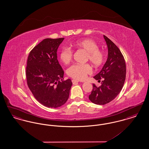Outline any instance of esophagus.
I'll return each mask as SVG.
<instances>
[{"label":"esophagus","instance_id":"obj_1","mask_svg":"<svg viewBox=\"0 0 149 149\" xmlns=\"http://www.w3.org/2000/svg\"><path fill=\"white\" fill-rule=\"evenodd\" d=\"M79 82V81L77 80H75V79H72V83L73 84H77Z\"/></svg>","mask_w":149,"mask_h":149}]
</instances>
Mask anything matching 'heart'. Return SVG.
<instances>
[{
    "label": "heart",
    "instance_id": "b5f03b06",
    "mask_svg": "<svg viewBox=\"0 0 149 149\" xmlns=\"http://www.w3.org/2000/svg\"><path fill=\"white\" fill-rule=\"evenodd\" d=\"M71 45L75 49L86 52V60L89 61L94 67L99 68L104 63L106 59L104 52L99 49L98 44L92 39L85 38L78 40L72 43ZM72 56L73 52L68 47H63L60 51V60L65 65L70 63ZM92 71V68L89 64H75L68 68L67 74L72 78L84 80Z\"/></svg>",
    "mask_w": 149,
    "mask_h": 149
}]
</instances>
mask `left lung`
<instances>
[{
	"instance_id": "8db88e82",
	"label": "left lung",
	"mask_w": 149,
	"mask_h": 149,
	"mask_svg": "<svg viewBox=\"0 0 149 149\" xmlns=\"http://www.w3.org/2000/svg\"><path fill=\"white\" fill-rule=\"evenodd\" d=\"M108 47V58L102 69L94 78L100 81L97 87L93 84L89 99L94 104L104 105L113 100L124 85L126 67L124 57L118 47L106 36H103Z\"/></svg>"
}]
</instances>
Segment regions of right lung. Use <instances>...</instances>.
<instances>
[{
  "label": "right lung",
  "instance_id": "1",
  "mask_svg": "<svg viewBox=\"0 0 149 149\" xmlns=\"http://www.w3.org/2000/svg\"><path fill=\"white\" fill-rule=\"evenodd\" d=\"M64 39H44L31 51L27 59L29 89L37 101L48 108L64 104L72 84L69 79L64 80V70L57 60V49Z\"/></svg>",
  "mask_w": 149,
  "mask_h": 149
}]
</instances>
